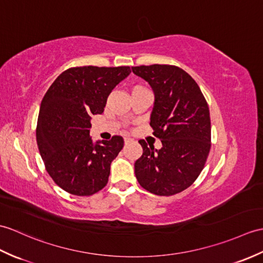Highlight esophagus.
<instances>
[{
    "instance_id": "obj_1",
    "label": "esophagus",
    "mask_w": 263,
    "mask_h": 263,
    "mask_svg": "<svg viewBox=\"0 0 263 263\" xmlns=\"http://www.w3.org/2000/svg\"><path fill=\"white\" fill-rule=\"evenodd\" d=\"M131 141H132L131 138H129V137H125V138H124V143H125V144H127V143L131 142Z\"/></svg>"
}]
</instances>
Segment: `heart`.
I'll use <instances>...</instances> for the list:
<instances>
[{
    "instance_id": "1",
    "label": "heart",
    "mask_w": 263,
    "mask_h": 263,
    "mask_svg": "<svg viewBox=\"0 0 263 263\" xmlns=\"http://www.w3.org/2000/svg\"><path fill=\"white\" fill-rule=\"evenodd\" d=\"M143 87L142 86H134L133 87V89H132V91H134V90H138V89H142Z\"/></svg>"
}]
</instances>
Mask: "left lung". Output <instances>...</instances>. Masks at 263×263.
<instances>
[{
  "label": "left lung",
  "instance_id": "left-lung-1",
  "mask_svg": "<svg viewBox=\"0 0 263 263\" xmlns=\"http://www.w3.org/2000/svg\"><path fill=\"white\" fill-rule=\"evenodd\" d=\"M132 71L154 90L150 125L162 143L157 150L140 140L143 154L134 173L148 192L172 196L191 186L205 166L211 149L209 105L197 83L179 67L138 66Z\"/></svg>",
  "mask_w": 263,
  "mask_h": 263
}]
</instances>
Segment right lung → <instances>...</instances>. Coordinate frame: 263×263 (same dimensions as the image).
I'll list each match as a JSON object with an SVG mask.
<instances>
[{"label": "right lung", "mask_w": 263, "mask_h": 263, "mask_svg": "<svg viewBox=\"0 0 263 263\" xmlns=\"http://www.w3.org/2000/svg\"><path fill=\"white\" fill-rule=\"evenodd\" d=\"M130 72L129 66L72 67L42 99L36 143L48 174L67 193L90 196L106 186L111 162L124 141L114 136L94 143L90 120L103 113L109 93Z\"/></svg>", "instance_id": "1"}]
</instances>
